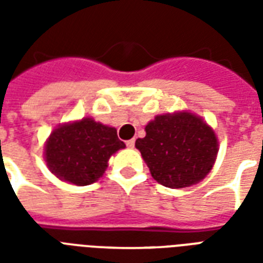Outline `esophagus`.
<instances>
[{
	"mask_svg": "<svg viewBox=\"0 0 263 263\" xmlns=\"http://www.w3.org/2000/svg\"><path fill=\"white\" fill-rule=\"evenodd\" d=\"M134 146H135V139H129V140H127V147L134 148Z\"/></svg>",
	"mask_w": 263,
	"mask_h": 263,
	"instance_id": "obj_1",
	"label": "esophagus"
}]
</instances>
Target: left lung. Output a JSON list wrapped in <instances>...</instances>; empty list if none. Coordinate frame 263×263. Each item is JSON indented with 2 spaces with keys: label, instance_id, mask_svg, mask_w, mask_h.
Segmentation results:
<instances>
[{
  "label": "left lung",
  "instance_id": "obj_1",
  "mask_svg": "<svg viewBox=\"0 0 263 263\" xmlns=\"http://www.w3.org/2000/svg\"><path fill=\"white\" fill-rule=\"evenodd\" d=\"M135 146L153 179L169 188H184L203 180L212 171L218 140L202 117L190 111L156 116Z\"/></svg>",
  "mask_w": 263,
  "mask_h": 263
}]
</instances>
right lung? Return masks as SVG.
I'll list each match as a JSON object with an SVG mask.
<instances>
[{
	"mask_svg": "<svg viewBox=\"0 0 263 263\" xmlns=\"http://www.w3.org/2000/svg\"><path fill=\"white\" fill-rule=\"evenodd\" d=\"M124 147L116 128L84 117L53 129L45 144V161L60 180L88 185L102 177L109 158Z\"/></svg>",
	"mask_w": 263,
	"mask_h": 263,
	"instance_id": "1",
	"label": "right lung"
}]
</instances>
